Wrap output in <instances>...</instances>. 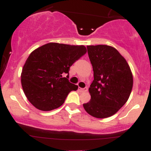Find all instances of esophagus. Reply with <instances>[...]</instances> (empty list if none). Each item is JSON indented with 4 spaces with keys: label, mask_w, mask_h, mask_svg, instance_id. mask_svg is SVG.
<instances>
[{
    "label": "esophagus",
    "mask_w": 151,
    "mask_h": 151,
    "mask_svg": "<svg viewBox=\"0 0 151 151\" xmlns=\"http://www.w3.org/2000/svg\"><path fill=\"white\" fill-rule=\"evenodd\" d=\"M79 89L80 90V91H81V92H85V91H87L88 88H87V87H84V88H79Z\"/></svg>",
    "instance_id": "obj_1"
}]
</instances>
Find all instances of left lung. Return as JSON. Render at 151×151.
I'll list each match as a JSON object with an SVG mask.
<instances>
[{
    "instance_id": "left-lung-1",
    "label": "left lung",
    "mask_w": 151,
    "mask_h": 151,
    "mask_svg": "<svg viewBox=\"0 0 151 151\" xmlns=\"http://www.w3.org/2000/svg\"><path fill=\"white\" fill-rule=\"evenodd\" d=\"M86 47L93 67V80L89 89L91 100L83 106L93 117L111 116L125 104L131 94V69L114 47L104 45Z\"/></svg>"
}]
</instances>
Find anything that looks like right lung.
Masks as SVG:
<instances>
[{"label": "right lung", "instance_id": "add662e5", "mask_svg": "<svg viewBox=\"0 0 151 151\" xmlns=\"http://www.w3.org/2000/svg\"><path fill=\"white\" fill-rule=\"evenodd\" d=\"M86 52L84 45L50 42L31 52L21 73V84L26 97L41 111L61 106L69 93L78 86L68 79L70 67ZM64 73L67 78H62Z\"/></svg>", "mask_w": 151, "mask_h": 151}]
</instances>
